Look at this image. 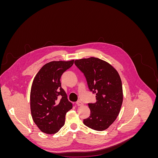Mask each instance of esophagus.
Here are the masks:
<instances>
[{
	"instance_id": "1",
	"label": "esophagus",
	"mask_w": 158,
	"mask_h": 158,
	"mask_svg": "<svg viewBox=\"0 0 158 158\" xmlns=\"http://www.w3.org/2000/svg\"><path fill=\"white\" fill-rule=\"evenodd\" d=\"M76 105H77V106H82V105H83V103H82V102H81L80 101H78V102H76Z\"/></svg>"
}]
</instances>
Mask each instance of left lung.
<instances>
[{"label": "left lung", "instance_id": "8db88e82", "mask_svg": "<svg viewBox=\"0 0 158 158\" xmlns=\"http://www.w3.org/2000/svg\"><path fill=\"white\" fill-rule=\"evenodd\" d=\"M74 64L84 73L96 99L88 103L90 115L84 124L95 131L106 130L116 120L123 103L120 76L112 65L95 57L76 60Z\"/></svg>", "mask_w": 158, "mask_h": 158}]
</instances>
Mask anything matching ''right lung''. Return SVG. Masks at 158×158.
Here are the masks:
<instances>
[{
	"mask_svg": "<svg viewBox=\"0 0 158 158\" xmlns=\"http://www.w3.org/2000/svg\"><path fill=\"white\" fill-rule=\"evenodd\" d=\"M74 64L69 61H51L39 70L33 80L30 109L33 122L45 134L53 135L63 127L65 115L73 108L60 78Z\"/></svg>",
	"mask_w": 158,
	"mask_h": 158,
	"instance_id": "add662e5",
	"label": "right lung"
}]
</instances>
